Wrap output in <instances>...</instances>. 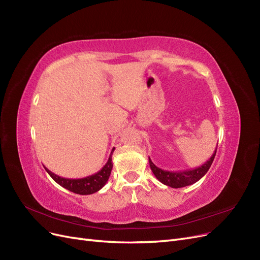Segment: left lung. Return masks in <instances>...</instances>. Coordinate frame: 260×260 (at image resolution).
<instances>
[{"mask_svg":"<svg viewBox=\"0 0 260 260\" xmlns=\"http://www.w3.org/2000/svg\"><path fill=\"white\" fill-rule=\"evenodd\" d=\"M216 153H217V149L211 155L209 159L201 167L192 169V170H185V171H179V172H170V171L162 170V169L156 167L153 164L150 157H149V162H150V168L152 172L160 183L171 188H182V187H186L197 183L198 180H200L207 173L214 159V156H216Z\"/></svg>","mask_w":260,"mask_h":260,"instance_id":"obj_1","label":"left lung"}]
</instances>
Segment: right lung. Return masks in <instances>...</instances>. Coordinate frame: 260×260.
<instances>
[{
	"mask_svg": "<svg viewBox=\"0 0 260 260\" xmlns=\"http://www.w3.org/2000/svg\"><path fill=\"white\" fill-rule=\"evenodd\" d=\"M115 148L111 150L109 158L105 166L101 169V170L92 175H89L83 178H66L59 175H56L55 173L51 172L47 167H44L46 171L50 174V176L55 180L56 183L60 185L61 187L72 191L74 193L87 196L98 192L99 190L102 189L110 176L111 169H112V153H114Z\"/></svg>",
	"mask_w": 260,
	"mask_h": 260,
	"instance_id": "obj_1",
	"label": "right lung"
}]
</instances>
